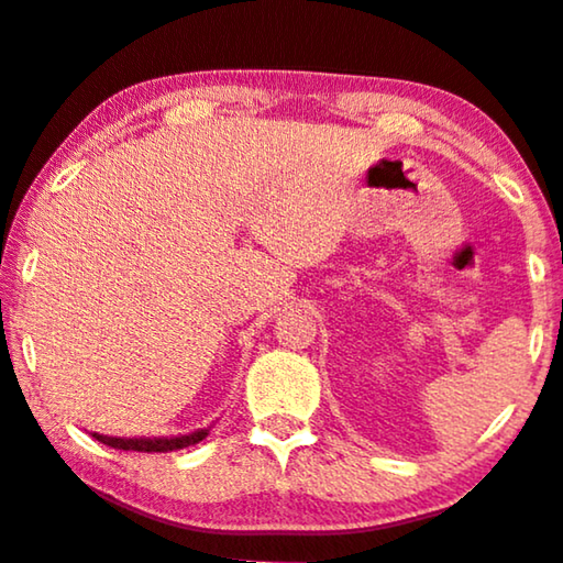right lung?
Masks as SVG:
<instances>
[{"label": "right lung", "mask_w": 563, "mask_h": 563, "mask_svg": "<svg viewBox=\"0 0 563 563\" xmlns=\"http://www.w3.org/2000/svg\"><path fill=\"white\" fill-rule=\"evenodd\" d=\"M208 434V430L183 434V438H156V440H125V438H108V434L92 432V438L100 440V443L118 448V451H139V453H169V451H183L187 445L200 443Z\"/></svg>", "instance_id": "1"}]
</instances>
